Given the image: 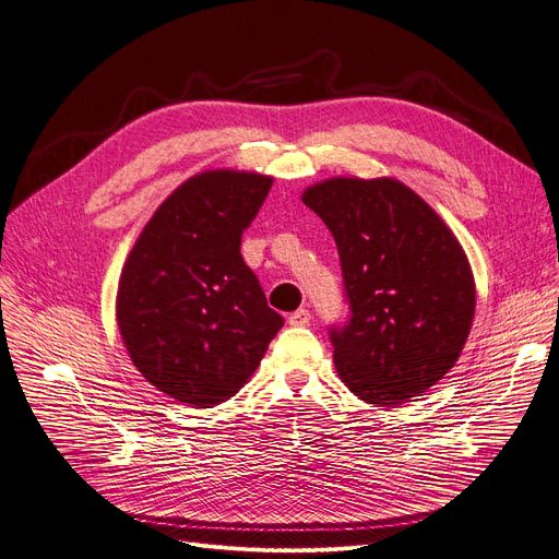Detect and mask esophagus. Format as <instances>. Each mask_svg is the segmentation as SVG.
Listing matches in <instances>:
<instances>
[{"label": "esophagus", "mask_w": 559, "mask_h": 559, "mask_svg": "<svg viewBox=\"0 0 559 559\" xmlns=\"http://www.w3.org/2000/svg\"><path fill=\"white\" fill-rule=\"evenodd\" d=\"M309 320H311L309 309H298V311H293V313H290L288 324H293V326H307V324H309Z\"/></svg>", "instance_id": "34e87169"}]
</instances>
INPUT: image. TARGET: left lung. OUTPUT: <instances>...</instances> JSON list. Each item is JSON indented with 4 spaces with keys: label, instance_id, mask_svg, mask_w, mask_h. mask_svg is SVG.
I'll use <instances>...</instances> for the list:
<instances>
[{
    "label": "left lung",
    "instance_id": "left-lung-1",
    "mask_svg": "<svg viewBox=\"0 0 559 559\" xmlns=\"http://www.w3.org/2000/svg\"><path fill=\"white\" fill-rule=\"evenodd\" d=\"M302 201L336 241L349 318L330 330L358 400L400 406L461 356L476 309L467 254L444 221L392 178H330Z\"/></svg>",
    "mask_w": 559,
    "mask_h": 559
}]
</instances>
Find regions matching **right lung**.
I'll use <instances>...</instances> for the list:
<instances>
[{
    "label": "right lung",
    "instance_id": "obj_1",
    "mask_svg": "<svg viewBox=\"0 0 559 559\" xmlns=\"http://www.w3.org/2000/svg\"><path fill=\"white\" fill-rule=\"evenodd\" d=\"M273 178L205 171L182 182L142 229L119 277L117 324L142 377L212 408L252 377L284 318L241 257L243 229Z\"/></svg>",
    "mask_w": 559,
    "mask_h": 559
}]
</instances>
